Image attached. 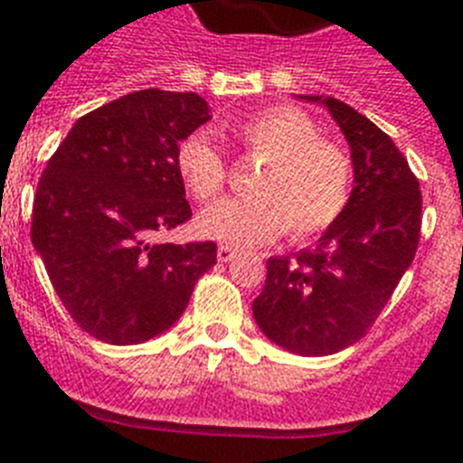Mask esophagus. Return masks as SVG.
I'll return each mask as SVG.
<instances>
[{
    "label": "esophagus",
    "mask_w": 463,
    "mask_h": 463,
    "mask_svg": "<svg viewBox=\"0 0 463 463\" xmlns=\"http://www.w3.org/2000/svg\"><path fill=\"white\" fill-rule=\"evenodd\" d=\"M236 257V248L232 245H220L218 248V260L220 261H232Z\"/></svg>",
    "instance_id": "34e87169"
}]
</instances>
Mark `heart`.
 <instances>
[{
  "mask_svg": "<svg viewBox=\"0 0 463 463\" xmlns=\"http://www.w3.org/2000/svg\"><path fill=\"white\" fill-rule=\"evenodd\" d=\"M248 157L261 159L252 196L227 199L199 215V232L232 245H261L288 229L308 241L343 215L353 194V162L320 137L308 113L273 104L229 127ZM175 171L196 202H213L227 185V162L206 134H190L175 148Z\"/></svg>",
  "mask_w": 463,
  "mask_h": 463,
  "instance_id": "heart-1",
  "label": "heart"
}]
</instances>
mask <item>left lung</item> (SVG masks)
I'll use <instances>...</instances> for the list:
<instances>
[{
	"label": "left lung",
	"mask_w": 463,
	"mask_h": 463,
	"mask_svg": "<svg viewBox=\"0 0 463 463\" xmlns=\"http://www.w3.org/2000/svg\"><path fill=\"white\" fill-rule=\"evenodd\" d=\"M304 99L325 104L345 134L354 187L343 215L315 248L269 257L252 315L276 345L325 357L366 336L411 267L422 227V192L408 159L369 118L334 97Z\"/></svg>",
	"instance_id": "left-lung-1"
}]
</instances>
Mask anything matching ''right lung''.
Listing matches in <instances>:
<instances>
[{
	"instance_id": "obj_1",
	"label": "right lung",
	"mask_w": 463,
	"mask_h": 463,
	"mask_svg": "<svg viewBox=\"0 0 463 463\" xmlns=\"http://www.w3.org/2000/svg\"><path fill=\"white\" fill-rule=\"evenodd\" d=\"M194 92L138 90L79 118L39 178L32 243L90 336L132 345L169 329L218 261L213 241L155 243L192 218L175 148L208 120Z\"/></svg>"
}]
</instances>
